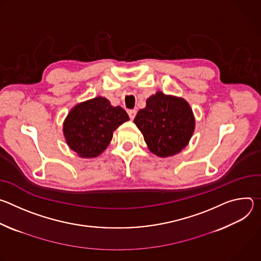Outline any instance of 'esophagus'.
<instances>
[{"label":"esophagus","mask_w":261,"mask_h":261,"mask_svg":"<svg viewBox=\"0 0 261 261\" xmlns=\"http://www.w3.org/2000/svg\"><path fill=\"white\" fill-rule=\"evenodd\" d=\"M136 113H137V111H136L135 109H130V110L128 111V115H129V117H130V119H131V120H133V119L135 118Z\"/></svg>","instance_id":"1"}]
</instances>
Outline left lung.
<instances>
[{"mask_svg": "<svg viewBox=\"0 0 261 261\" xmlns=\"http://www.w3.org/2000/svg\"><path fill=\"white\" fill-rule=\"evenodd\" d=\"M143 135L147 148L154 155L166 158L178 154L188 145L195 118L185 99L157 92L146 99L134 121Z\"/></svg>", "mask_w": 261, "mask_h": 261, "instance_id": "obj_1", "label": "left lung"}]
</instances>
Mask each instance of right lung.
<instances>
[{
    "label": "right lung",
    "mask_w": 261,
    "mask_h": 261,
    "mask_svg": "<svg viewBox=\"0 0 261 261\" xmlns=\"http://www.w3.org/2000/svg\"><path fill=\"white\" fill-rule=\"evenodd\" d=\"M127 121L129 117L121 106H113L99 96L72 107L63 123V133L73 152L90 159L106 150L114 131Z\"/></svg>",
    "instance_id": "add662e5"
}]
</instances>
